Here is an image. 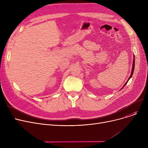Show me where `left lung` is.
<instances>
[{
    "mask_svg": "<svg viewBox=\"0 0 148 148\" xmlns=\"http://www.w3.org/2000/svg\"><path fill=\"white\" fill-rule=\"evenodd\" d=\"M134 58H133V67H132V70H131V75L130 76V77L128 78V80H127V82L125 83V84L123 85V86L122 88V89H123V88L125 86V85L127 84V83H128V80L131 78V77L133 76V73H134V66H135V58H134Z\"/></svg>",
    "mask_w": 148,
    "mask_h": 148,
    "instance_id": "1",
    "label": "left lung"
}]
</instances>
